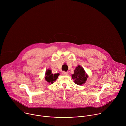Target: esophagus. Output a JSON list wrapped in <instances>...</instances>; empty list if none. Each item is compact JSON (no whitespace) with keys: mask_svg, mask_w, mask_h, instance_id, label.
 I'll use <instances>...</instances> for the list:
<instances>
[{"mask_svg":"<svg viewBox=\"0 0 126 126\" xmlns=\"http://www.w3.org/2000/svg\"><path fill=\"white\" fill-rule=\"evenodd\" d=\"M62 74L64 75H67L68 74V72H65V71H62Z\"/></svg>","mask_w":126,"mask_h":126,"instance_id":"obj_1","label":"esophagus"}]
</instances>
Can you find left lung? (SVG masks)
<instances>
[{"instance_id":"8db88e82","label":"left lung","mask_w":126,"mask_h":126,"mask_svg":"<svg viewBox=\"0 0 126 126\" xmlns=\"http://www.w3.org/2000/svg\"><path fill=\"white\" fill-rule=\"evenodd\" d=\"M88 75L84 68L80 65H78L74 71V74L72 75V78L75 84L81 85L86 83Z\"/></svg>"}]
</instances>
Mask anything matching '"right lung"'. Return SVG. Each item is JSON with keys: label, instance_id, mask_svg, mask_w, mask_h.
I'll use <instances>...</instances> for the list:
<instances>
[{"label": "right lung", "instance_id": "obj_1", "mask_svg": "<svg viewBox=\"0 0 126 126\" xmlns=\"http://www.w3.org/2000/svg\"><path fill=\"white\" fill-rule=\"evenodd\" d=\"M60 74L59 73L52 74L51 70L47 69L46 70L45 74V79L49 84H53L57 79L58 77Z\"/></svg>", "mask_w": 126, "mask_h": 126}]
</instances>
